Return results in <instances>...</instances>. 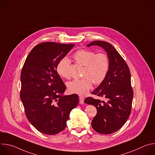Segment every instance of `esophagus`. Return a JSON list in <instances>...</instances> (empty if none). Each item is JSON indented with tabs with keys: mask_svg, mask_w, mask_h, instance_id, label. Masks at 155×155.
I'll return each instance as SVG.
<instances>
[{
	"mask_svg": "<svg viewBox=\"0 0 155 155\" xmlns=\"http://www.w3.org/2000/svg\"><path fill=\"white\" fill-rule=\"evenodd\" d=\"M84 99L83 97H82V96L79 97V102H80V104H83L84 103Z\"/></svg>",
	"mask_w": 155,
	"mask_h": 155,
	"instance_id": "obj_1",
	"label": "esophagus"
}]
</instances>
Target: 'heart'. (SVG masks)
Wrapping results in <instances>:
<instances>
[{
    "mask_svg": "<svg viewBox=\"0 0 155 155\" xmlns=\"http://www.w3.org/2000/svg\"><path fill=\"white\" fill-rule=\"evenodd\" d=\"M75 62L83 66V78L74 80L68 83L69 91L78 95H84L91 89L93 83L97 85L105 78L108 69L109 61L107 55L103 53H97L88 50H80L74 54ZM70 61L64 58L58 64L56 71L62 78L69 79L71 77Z\"/></svg>",
    "mask_w": 155,
    "mask_h": 155,
    "instance_id": "b5f03b06",
    "label": "heart"
}]
</instances>
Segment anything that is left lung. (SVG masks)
Wrapping results in <instances>:
<instances>
[{"label":"left lung","mask_w":155,"mask_h":155,"mask_svg":"<svg viewBox=\"0 0 155 155\" xmlns=\"http://www.w3.org/2000/svg\"><path fill=\"white\" fill-rule=\"evenodd\" d=\"M92 45H98L106 51L109 69L104 80L91 93L107 101L88 97L84 102L94 105L97 109L91 121L94 130L102 134H110L121 128L130 114L134 96L130 72L126 61L111 44L96 40L87 47Z\"/></svg>","instance_id":"left-lung-1"}]
</instances>
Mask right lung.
<instances>
[{"label":"right lung","instance_id":"obj_1","mask_svg":"<svg viewBox=\"0 0 155 155\" xmlns=\"http://www.w3.org/2000/svg\"><path fill=\"white\" fill-rule=\"evenodd\" d=\"M74 46L40 43L31 51L22 68L20 98L28 120L41 133L54 135L63 130L78 104L77 94L63 95L66 86L56 71L58 62Z\"/></svg>","mask_w":155,"mask_h":155}]
</instances>
